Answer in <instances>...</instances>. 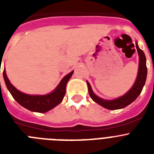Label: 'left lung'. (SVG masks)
<instances>
[{"instance_id": "1", "label": "left lung", "mask_w": 154, "mask_h": 154, "mask_svg": "<svg viewBox=\"0 0 154 154\" xmlns=\"http://www.w3.org/2000/svg\"><path fill=\"white\" fill-rule=\"evenodd\" d=\"M136 47H137V51H138L139 56H140V62H139V71L137 74V78L136 80L135 83L133 85L131 89L128 91L127 93H126L124 96H121L114 100H105L96 96L94 92H92V88H91L89 83L87 82L88 85V89H89V93L90 97L94 102H96L99 105L102 106L103 107L108 109H123L124 107L127 106L128 105L133 103L136 99L139 96L143 88L146 79V75H147V68H146V59L145 54L139 48L137 43H136Z\"/></svg>"}]
</instances>
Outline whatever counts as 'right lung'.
Wrapping results in <instances>:
<instances>
[{
	"label": "right lung",
	"mask_w": 154,
	"mask_h": 154,
	"mask_svg": "<svg viewBox=\"0 0 154 154\" xmlns=\"http://www.w3.org/2000/svg\"><path fill=\"white\" fill-rule=\"evenodd\" d=\"M72 74L73 71L67 75H65L62 79L59 85L55 89V91H53L51 93L45 95V96H33V95H27V94L22 93L15 89L7 77L5 70L3 72V75H4L7 88L11 92L14 99L24 108L33 112H47L56 106L57 105H58L62 101L65 95L66 84Z\"/></svg>",
	"instance_id": "obj_1"
}]
</instances>
